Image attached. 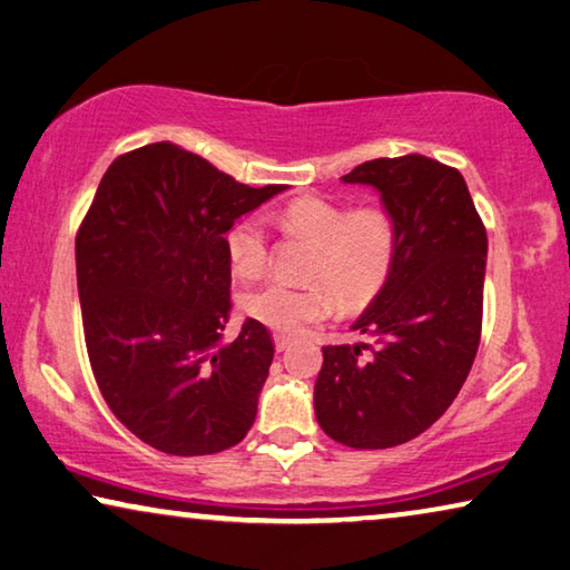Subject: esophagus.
Segmentation results:
<instances>
[{"label":"esophagus","instance_id":"esophagus-1","mask_svg":"<svg viewBox=\"0 0 570 570\" xmlns=\"http://www.w3.org/2000/svg\"><path fill=\"white\" fill-rule=\"evenodd\" d=\"M274 343H276V351H286V347L292 345V340L286 335H274Z\"/></svg>","mask_w":570,"mask_h":570}]
</instances>
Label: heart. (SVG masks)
I'll use <instances>...</instances> for the list:
<instances>
[{
  "mask_svg": "<svg viewBox=\"0 0 570 570\" xmlns=\"http://www.w3.org/2000/svg\"><path fill=\"white\" fill-rule=\"evenodd\" d=\"M278 230L314 243L307 278L314 284L294 288L278 282L248 288L240 307L250 320L282 335H299L325 320L335 295L345 309H358L384 288L396 258V225L379 204H345L299 197L274 215ZM227 261L235 276L258 278L268 268L271 248L258 217H245L225 235Z\"/></svg>",
  "mask_w": 570,
  "mask_h": 570,
  "instance_id": "obj_1",
  "label": "heart"
}]
</instances>
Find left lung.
<instances>
[{
	"mask_svg": "<svg viewBox=\"0 0 570 570\" xmlns=\"http://www.w3.org/2000/svg\"><path fill=\"white\" fill-rule=\"evenodd\" d=\"M343 181L379 189L396 258L353 325L373 345L322 347L314 414L337 443L381 450L422 435L461 392L481 343L489 240L461 171L435 158L366 160Z\"/></svg>",
	"mask_w": 570,
	"mask_h": 570,
	"instance_id": "left-lung-1",
	"label": "left lung"
}]
</instances>
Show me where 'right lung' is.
<instances>
[{
    "mask_svg": "<svg viewBox=\"0 0 570 570\" xmlns=\"http://www.w3.org/2000/svg\"><path fill=\"white\" fill-rule=\"evenodd\" d=\"M284 186L253 189L197 153L150 142L112 160L76 233L83 340L105 402L168 455H212L256 422L268 330L230 317L225 233Z\"/></svg>",
    "mask_w": 570,
    "mask_h": 570,
    "instance_id": "add662e5",
    "label": "right lung"
}]
</instances>
